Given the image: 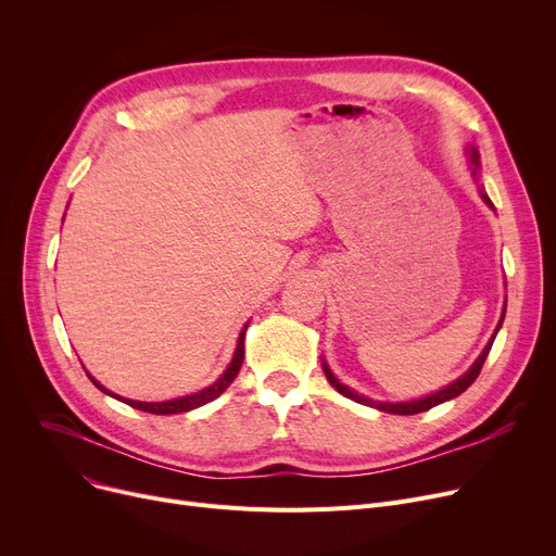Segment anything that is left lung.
<instances>
[{
  "label": "left lung",
  "instance_id": "left-lung-1",
  "mask_svg": "<svg viewBox=\"0 0 556 556\" xmlns=\"http://www.w3.org/2000/svg\"><path fill=\"white\" fill-rule=\"evenodd\" d=\"M466 155H469V162H471V173H473V178H476V182H478V170H480V153H478L476 146H469V149H466ZM478 191H480V198L484 200L486 207L495 212L493 202L489 200V195L484 193V189L480 187ZM505 311H507V300H505V306H503L501 323H498V327H495L493 336L489 338L486 346L482 349V354L476 358V363H473L469 369H466V371H464V374L457 378V381H453L451 386H446V388H442V390H437V392H432V394H426V396H421V399H413V401H396V403H392V401H374V399H367V396H363V394L354 392L352 388H346L344 383H340V381H338V376L331 371V367H329V365H327V361L323 358V369H325V376L329 378V383H331V386H333V388H336V390H338L342 396L352 399V401H356V403H363V405H369V407H376V410H381V413H390V415H419V413H426V410H430V407L440 405V403H444V401H451V399L459 396L464 390H469V386H471V383L476 381V378H478V374H480V369H482V365H484V361H486V356H489V352H491V344H493L495 336H498V331H501V327H503Z\"/></svg>",
  "mask_w": 556,
  "mask_h": 556
}]
</instances>
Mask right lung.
I'll return each mask as SVG.
<instances>
[{
	"label": "right lung",
	"mask_w": 556,
	"mask_h": 556,
	"mask_svg": "<svg viewBox=\"0 0 556 556\" xmlns=\"http://www.w3.org/2000/svg\"><path fill=\"white\" fill-rule=\"evenodd\" d=\"M248 325H250V323H245V325H243V329H241V333H239V340H237V349H233V356H231V361H229L227 369L216 378V383L207 386V388L200 390V392L185 394V396H180V399L155 401V403H149V401H135V399H124V396H119V394L110 392L108 388H103L92 374H87V376H90V381H92V383H94L103 394H108V396H112V399H119L122 403H126V405H130V407H137V410L151 413V415H180V413H189V410H195V407H200V405H204V403H210V401L218 399V396H220V394L231 386L233 378H237V374H239V369H241V365H243V354H245V344H243V340H245Z\"/></svg>",
	"instance_id": "right-lung-1"
}]
</instances>
